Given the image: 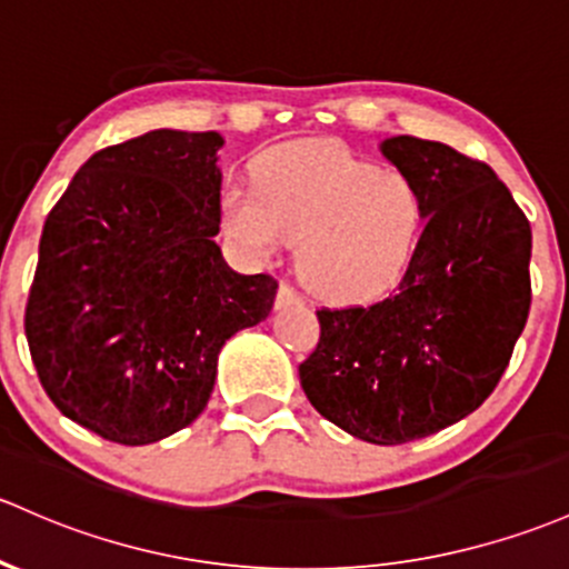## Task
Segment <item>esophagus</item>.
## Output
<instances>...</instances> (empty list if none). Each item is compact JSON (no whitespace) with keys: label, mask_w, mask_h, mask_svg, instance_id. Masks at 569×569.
Masks as SVG:
<instances>
[{"label":"esophagus","mask_w":569,"mask_h":569,"mask_svg":"<svg viewBox=\"0 0 569 569\" xmlns=\"http://www.w3.org/2000/svg\"><path fill=\"white\" fill-rule=\"evenodd\" d=\"M298 303H303V298L298 296V292L292 290L290 284H279V290H277V309L298 307Z\"/></svg>","instance_id":"34e87169"}]
</instances>
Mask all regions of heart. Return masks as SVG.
Listing matches in <instances>:
<instances>
[{"mask_svg": "<svg viewBox=\"0 0 569 569\" xmlns=\"http://www.w3.org/2000/svg\"><path fill=\"white\" fill-rule=\"evenodd\" d=\"M252 181L254 189L222 187L224 233L254 258L298 243V277L333 303L388 292L405 277L429 219L412 176L377 168L336 140L268 149L252 164Z\"/></svg>", "mask_w": 569, "mask_h": 569, "instance_id": "1", "label": "heart"}]
</instances>
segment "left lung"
Returning a JSON list of instances; mask_svg holds the SVG:
<instances>
[{"label": "left lung", "mask_w": 569, "mask_h": 569, "mask_svg": "<svg viewBox=\"0 0 569 569\" xmlns=\"http://www.w3.org/2000/svg\"><path fill=\"white\" fill-rule=\"evenodd\" d=\"M380 151L423 189L426 230L388 298L317 311L298 377L339 429L405 445L467 418L502 380L529 317L531 228L486 162L412 136Z\"/></svg>", "instance_id": "left-lung-1"}]
</instances>
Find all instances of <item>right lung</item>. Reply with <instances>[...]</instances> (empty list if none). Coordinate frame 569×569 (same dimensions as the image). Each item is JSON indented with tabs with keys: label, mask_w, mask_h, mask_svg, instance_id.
<instances>
[{
	"label": "right lung",
	"mask_w": 569,
	"mask_h": 569,
	"mask_svg": "<svg viewBox=\"0 0 569 569\" xmlns=\"http://www.w3.org/2000/svg\"><path fill=\"white\" fill-rule=\"evenodd\" d=\"M219 132L151 130L91 154L53 206L29 290V352L62 415L151 445L211 399L217 358L266 320L277 279L222 258Z\"/></svg>",
	"instance_id": "right-lung-1"
}]
</instances>
